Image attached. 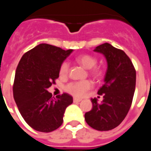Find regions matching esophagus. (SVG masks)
I'll list each match as a JSON object with an SVG mask.
<instances>
[{
    "mask_svg": "<svg viewBox=\"0 0 151 151\" xmlns=\"http://www.w3.org/2000/svg\"><path fill=\"white\" fill-rule=\"evenodd\" d=\"M82 101V99H78V98H73V102L74 103H79V102Z\"/></svg>",
    "mask_w": 151,
    "mask_h": 151,
    "instance_id": "esophagus-1",
    "label": "esophagus"
}]
</instances>
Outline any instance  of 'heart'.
Wrapping results in <instances>:
<instances>
[{
  "label": "heart",
  "instance_id": "1",
  "mask_svg": "<svg viewBox=\"0 0 151 151\" xmlns=\"http://www.w3.org/2000/svg\"><path fill=\"white\" fill-rule=\"evenodd\" d=\"M77 61L78 64L86 69H91L94 68L97 63V60L94 56L87 54L81 55L77 58ZM69 63L63 62L60 67V75L66 76L69 71ZM91 73L95 77H99L101 74V70L99 69H93L91 71ZM92 87V83L90 81H82V82H70L66 86V91L77 97H82L85 95L86 92H87Z\"/></svg>",
  "mask_w": 151,
  "mask_h": 151
}]
</instances>
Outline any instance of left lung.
<instances>
[{
	"label": "left lung",
	"instance_id": "8db88e82",
	"mask_svg": "<svg viewBox=\"0 0 151 151\" xmlns=\"http://www.w3.org/2000/svg\"><path fill=\"white\" fill-rule=\"evenodd\" d=\"M94 52L101 53L107 61L104 84L99 90L104 96L101 103L91 99L93 108L85 114L86 122L99 131L117 127L128 114L136 86V71L129 56L110 43L96 47Z\"/></svg>",
	"mask_w": 151,
	"mask_h": 151
}]
</instances>
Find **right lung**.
I'll return each instance as SVG.
<instances>
[{
    "mask_svg": "<svg viewBox=\"0 0 151 151\" xmlns=\"http://www.w3.org/2000/svg\"><path fill=\"white\" fill-rule=\"evenodd\" d=\"M73 49L40 43L22 56L15 73L14 98L25 121L36 131L49 133L63 123L66 108L73 103L67 93L56 96L47 89L59 78L60 67Z\"/></svg>",
    "mask_w": 151,
    "mask_h": 151,
    "instance_id": "right-lung-1",
    "label": "right lung"
}]
</instances>
